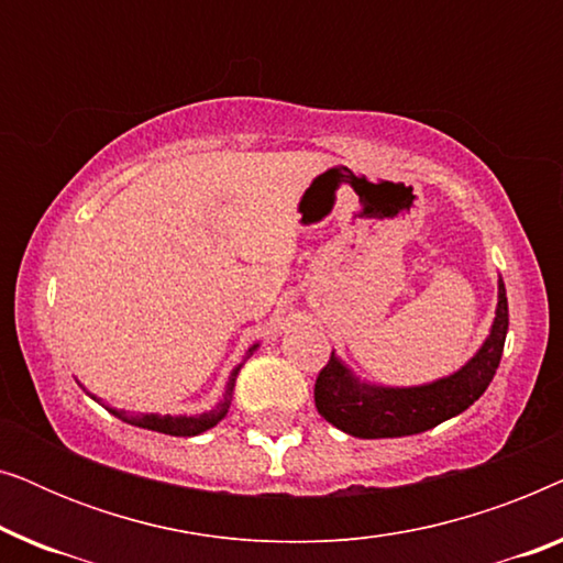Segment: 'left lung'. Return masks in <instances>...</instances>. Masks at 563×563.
Returning <instances> with one entry per match:
<instances>
[{
	"instance_id": "left-lung-1",
	"label": "left lung",
	"mask_w": 563,
	"mask_h": 563,
	"mask_svg": "<svg viewBox=\"0 0 563 563\" xmlns=\"http://www.w3.org/2000/svg\"><path fill=\"white\" fill-rule=\"evenodd\" d=\"M507 325L510 310L505 284L499 282L495 325L479 353L461 372L426 387H368L353 379L349 368L330 353V361L314 379V407L330 426L353 438H399L441 426L443 420L474 405L495 379L505 351Z\"/></svg>"
}]
</instances>
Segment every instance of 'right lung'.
I'll use <instances>...</instances> for the list:
<instances>
[{"instance_id":"right-lung-1","label":"right lung","mask_w":563,"mask_h":563,"mask_svg":"<svg viewBox=\"0 0 563 563\" xmlns=\"http://www.w3.org/2000/svg\"><path fill=\"white\" fill-rule=\"evenodd\" d=\"M253 351H256V345H253L249 353H253ZM235 376H238V368L233 372V376H230V384L225 389V397H222V402L214 407V410L199 415V418H187V415H181V418H172V415H141V412H118V410H110V412L118 415L122 422H130V426H137V428L156 430V433H166V435H176V438L199 435V433H205V430L214 428L222 418H225L230 399H233Z\"/></svg>"}]
</instances>
